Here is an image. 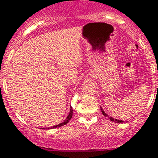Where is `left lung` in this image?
<instances>
[{"instance_id":"1","label":"left lung","mask_w":158,"mask_h":158,"mask_svg":"<svg viewBox=\"0 0 158 158\" xmlns=\"http://www.w3.org/2000/svg\"><path fill=\"white\" fill-rule=\"evenodd\" d=\"M101 110H102V114H103L104 116H106V117H108V116L106 115V113H104V111L102 110V108H101ZM109 118H110V121H114V122H118V123H121V122H122V121H119V120L114 119V118H110V117H109Z\"/></svg>"}]
</instances>
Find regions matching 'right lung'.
I'll use <instances>...</instances> for the list:
<instances>
[{
    "label": "right lung",
    "mask_w": 158,
    "mask_h": 158,
    "mask_svg": "<svg viewBox=\"0 0 158 158\" xmlns=\"http://www.w3.org/2000/svg\"><path fill=\"white\" fill-rule=\"evenodd\" d=\"M72 116H73V109H72V107H71V108H70V112H69V115H68V117H67V118H66V120H65V121H63V122L60 123V124H58V125H56V126L51 127L50 128H59V127H61V126H63V125H65V124H67V123L69 122V120L71 119Z\"/></svg>",
    "instance_id": "obj_1"
}]
</instances>
